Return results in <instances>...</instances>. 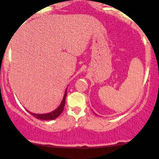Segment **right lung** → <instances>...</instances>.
<instances>
[{"instance_id":"right-lung-1","label":"right lung","mask_w":159,"mask_h":159,"mask_svg":"<svg viewBox=\"0 0 159 159\" xmlns=\"http://www.w3.org/2000/svg\"><path fill=\"white\" fill-rule=\"evenodd\" d=\"M66 92L65 93L64 96H63V99L62 100L61 104L59 105V107L57 108L56 110H55L54 111L51 112V113L48 114H44V115H38V114H34L31 113L30 111H28L31 115H33L34 117H35L36 118L40 120H53L56 119L57 117H59L60 115V114L62 113L63 111V109H64V106H65V100H66Z\"/></svg>"}]
</instances>
